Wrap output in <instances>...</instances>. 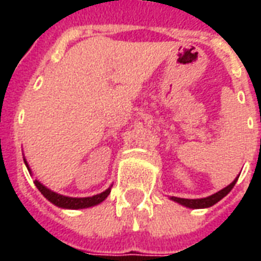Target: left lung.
<instances>
[{
    "label": "left lung",
    "instance_id": "8db88e82",
    "mask_svg": "<svg viewBox=\"0 0 261 261\" xmlns=\"http://www.w3.org/2000/svg\"><path fill=\"white\" fill-rule=\"evenodd\" d=\"M237 178L239 176L233 180V181L229 184L227 187L222 188L218 192H215V194L210 195V196H207V198H200V199H184V198H176V196H171V200L173 202L178 203V204H181L184 207H188V208H207V207L214 206L215 203H218L219 200L222 198H225L229 192L231 191V188L234 187V184L237 182Z\"/></svg>",
    "mask_w": 261,
    "mask_h": 261
}]
</instances>
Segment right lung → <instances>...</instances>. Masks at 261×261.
Segmentation results:
<instances>
[{"label": "right lung", "mask_w": 261, "mask_h": 261, "mask_svg": "<svg viewBox=\"0 0 261 261\" xmlns=\"http://www.w3.org/2000/svg\"><path fill=\"white\" fill-rule=\"evenodd\" d=\"M24 163L27 165V169L32 174L30 165L27 163L25 157H24ZM35 186L38 188L42 195L47 200H50L53 204H55L57 207H61V208H67V210H80V208H88V207H93L98 203H101L102 200H106V198L110 195L111 187L107 188L106 191H102L101 194L93 195V196H88V198H71V196H65V195L57 194L54 191H51L50 188H47L46 186H43L42 182L35 178Z\"/></svg>", "instance_id": "1"}]
</instances>
